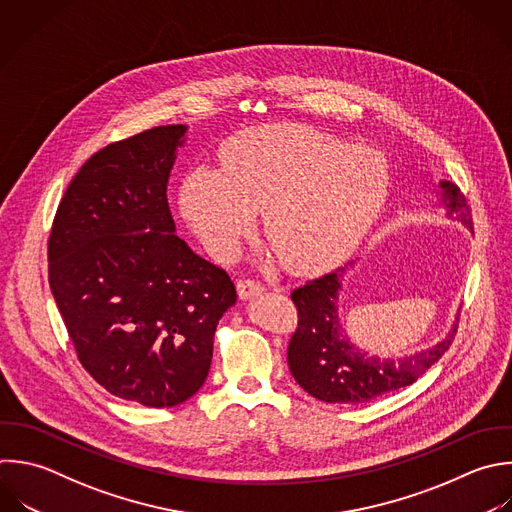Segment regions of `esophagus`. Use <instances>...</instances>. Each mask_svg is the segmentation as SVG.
Listing matches in <instances>:
<instances>
[{
  "mask_svg": "<svg viewBox=\"0 0 512 512\" xmlns=\"http://www.w3.org/2000/svg\"><path fill=\"white\" fill-rule=\"evenodd\" d=\"M236 288H238V296L242 300H250V298H256L264 292V286L256 280H250V278H242L236 282Z\"/></svg>",
  "mask_w": 512,
  "mask_h": 512,
  "instance_id": "esophagus-1",
  "label": "esophagus"
}]
</instances>
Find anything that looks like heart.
I'll return each mask as SVG.
<instances>
[{"mask_svg":"<svg viewBox=\"0 0 512 512\" xmlns=\"http://www.w3.org/2000/svg\"><path fill=\"white\" fill-rule=\"evenodd\" d=\"M388 180L386 158L374 148L274 124L228 140L222 168H192L180 208L218 258L236 254L264 208V232L278 256L292 266H316L358 242Z\"/></svg>","mask_w":512,"mask_h":512,"instance_id":"1","label":"heart"}]
</instances>
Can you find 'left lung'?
I'll return each instance as SVG.
<instances>
[{
    "instance_id": "left-lung-1",
    "label": "left lung",
    "mask_w": 512,
    "mask_h": 512,
    "mask_svg": "<svg viewBox=\"0 0 512 512\" xmlns=\"http://www.w3.org/2000/svg\"><path fill=\"white\" fill-rule=\"evenodd\" d=\"M438 194L446 216H454L472 232L470 208L460 190L440 180ZM354 264L356 260H350L346 266L310 280L290 294L300 320L288 344V368L308 394L324 402H366L412 384L440 360L456 332V324H452L442 340L414 354L392 358L368 354L350 342L340 320L342 278Z\"/></svg>"
}]
</instances>
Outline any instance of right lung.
Wrapping results in <instances>:
<instances>
[{
	"label": "right lung",
	"instance_id": "add662e5",
	"mask_svg": "<svg viewBox=\"0 0 512 512\" xmlns=\"http://www.w3.org/2000/svg\"><path fill=\"white\" fill-rule=\"evenodd\" d=\"M188 126L146 130L94 154L50 234V288L82 366L110 394L176 406L204 384L236 288L178 234L168 182Z\"/></svg>",
	"mask_w": 512,
	"mask_h": 512
}]
</instances>
